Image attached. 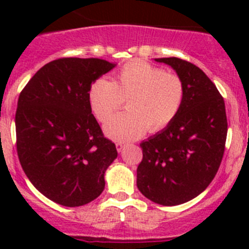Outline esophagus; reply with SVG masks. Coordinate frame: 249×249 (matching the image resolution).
Returning a JSON list of instances; mask_svg holds the SVG:
<instances>
[{
  "mask_svg": "<svg viewBox=\"0 0 249 249\" xmlns=\"http://www.w3.org/2000/svg\"><path fill=\"white\" fill-rule=\"evenodd\" d=\"M116 148H117L118 152H122L123 148H124V143L123 142H117L116 143Z\"/></svg>",
  "mask_w": 249,
  "mask_h": 249,
  "instance_id": "34e87169",
  "label": "esophagus"
}]
</instances>
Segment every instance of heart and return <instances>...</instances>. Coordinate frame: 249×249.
Here are the masks:
<instances>
[{
  "mask_svg": "<svg viewBox=\"0 0 249 249\" xmlns=\"http://www.w3.org/2000/svg\"><path fill=\"white\" fill-rule=\"evenodd\" d=\"M184 98L181 77L142 61L126 63L113 80L97 78L89 89V102L98 121L105 122L126 100L127 112L106 123L105 133L116 141H132L148 129L166 128L179 113Z\"/></svg>",
  "mask_w": 249,
  "mask_h": 249,
  "instance_id": "heart-1",
  "label": "heart"
}]
</instances>
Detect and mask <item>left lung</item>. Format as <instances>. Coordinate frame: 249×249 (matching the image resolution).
I'll return each instance as SVG.
<instances>
[{"label":"left lung","instance_id":"8db88e82","mask_svg":"<svg viewBox=\"0 0 249 249\" xmlns=\"http://www.w3.org/2000/svg\"><path fill=\"white\" fill-rule=\"evenodd\" d=\"M181 77V111L166 128L141 143L137 187L155 203L177 206L201 195L218 171L227 138L223 97L201 68L181 58H155Z\"/></svg>","mask_w":249,"mask_h":249}]
</instances>
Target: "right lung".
Segmentation results:
<instances>
[{
	"label": "right lung",
	"instance_id": "obj_1",
	"mask_svg": "<svg viewBox=\"0 0 249 249\" xmlns=\"http://www.w3.org/2000/svg\"><path fill=\"white\" fill-rule=\"evenodd\" d=\"M114 66L101 58L56 59L39 68L19 94V162L31 183L61 206L97 198L106 171L117 158L89 102V86Z\"/></svg>",
	"mask_w": 249,
	"mask_h": 249
}]
</instances>
